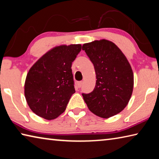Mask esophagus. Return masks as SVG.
<instances>
[{
	"label": "esophagus",
	"instance_id": "obj_1",
	"mask_svg": "<svg viewBox=\"0 0 159 159\" xmlns=\"http://www.w3.org/2000/svg\"><path fill=\"white\" fill-rule=\"evenodd\" d=\"M77 85H78V88H81L82 85H83V81H80V82L78 83Z\"/></svg>",
	"mask_w": 159,
	"mask_h": 159
}]
</instances>
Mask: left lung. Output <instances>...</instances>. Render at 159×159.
<instances>
[{
	"instance_id": "left-lung-1",
	"label": "left lung",
	"mask_w": 159,
	"mask_h": 159,
	"mask_svg": "<svg viewBox=\"0 0 159 159\" xmlns=\"http://www.w3.org/2000/svg\"><path fill=\"white\" fill-rule=\"evenodd\" d=\"M95 67V87L90 93H83L91 112L107 118L118 114L127 106L133 93V72L121 50L105 39L83 44Z\"/></svg>"
}]
</instances>
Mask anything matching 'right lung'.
I'll return each instance as SVG.
<instances>
[{
    "label": "right lung",
    "instance_id": "right-lung-1",
    "mask_svg": "<svg viewBox=\"0 0 159 159\" xmlns=\"http://www.w3.org/2000/svg\"><path fill=\"white\" fill-rule=\"evenodd\" d=\"M80 50V44L55 47L29 69L25 95L29 107L37 116L52 120L65 111L76 92L71 64Z\"/></svg>",
    "mask_w": 159,
    "mask_h": 159
}]
</instances>
